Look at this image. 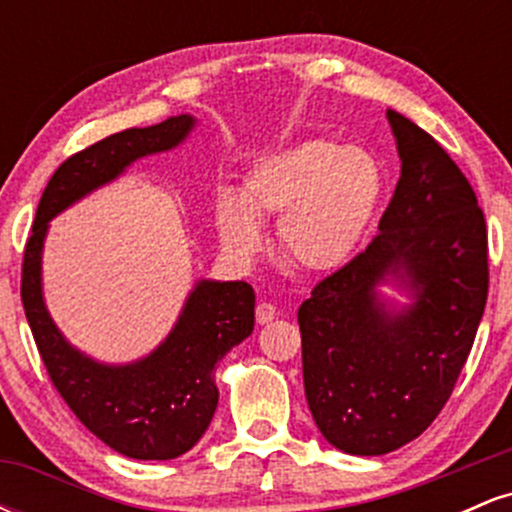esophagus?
Instances as JSON below:
<instances>
[{"label": "esophagus", "instance_id": "obj_1", "mask_svg": "<svg viewBox=\"0 0 512 512\" xmlns=\"http://www.w3.org/2000/svg\"><path fill=\"white\" fill-rule=\"evenodd\" d=\"M255 317H257V322H260V325H269V322H272L276 317V308L272 303H264V301L257 303Z\"/></svg>", "mask_w": 512, "mask_h": 512}]
</instances>
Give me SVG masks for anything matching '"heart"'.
Instances as JSON below:
<instances>
[{
  "label": "heart",
  "mask_w": 512,
  "mask_h": 512,
  "mask_svg": "<svg viewBox=\"0 0 512 512\" xmlns=\"http://www.w3.org/2000/svg\"><path fill=\"white\" fill-rule=\"evenodd\" d=\"M380 197V168L356 146L308 139L262 158L240 195L221 192L216 231L236 260L262 248V221H276V248L301 272H330L349 260Z\"/></svg>",
  "instance_id": "obj_1"
}]
</instances>
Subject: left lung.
I'll use <instances>...</instances> for the list:
<instances>
[{
  "label": "left lung",
  "instance_id": "1",
  "mask_svg": "<svg viewBox=\"0 0 512 512\" xmlns=\"http://www.w3.org/2000/svg\"><path fill=\"white\" fill-rule=\"evenodd\" d=\"M402 175L378 236L325 276L298 308L305 399L349 455H385L419 438L452 395L489 296V243L472 185L431 134L387 110ZM415 293L402 314L374 286Z\"/></svg>",
  "mask_w": 512,
  "mask_h": 512
}]
</instances>
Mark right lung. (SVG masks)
I'll list each match as a JSON object with an SVG mask.
<instances>
[{
  "instance_id": "right-lung-1",
  "label": "right lung",
  "mask_w": 512,
  "mask_h": 512,
  "mask_svg": "<svg viewBox=\"0 0 512 512\" xmlns=\"http://www.w3.org/2000/svg\"><path fill=\"white\" fill-rule=\"evenodd\" d=\"M195 117L110 134L55 170L23 250L21 301L52 385L93 436L134 460H173L204 436L219 390L214 368L255 327V291L245 281H199L166 342L142 361L105 366L76 351L55 327L40 289L48 221L76 199L115 180L129 163L173 149Z\"/></svg>"
}]
</instances>
